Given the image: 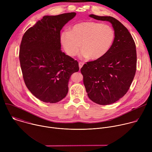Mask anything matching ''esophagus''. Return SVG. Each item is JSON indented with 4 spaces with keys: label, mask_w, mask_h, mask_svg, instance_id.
Masks as SVG:
<instances>
[{
    "label": "esophagus",
    "mask_w": 152,
    "mask_h": 152,
    "mask_svg": "<svg viewBox=\"0 0 152 152\" xmlns=\"http://www.w3.org/2000/svg\"><path fill=\"white\" fill-rule=\"evenodd\" d=\"M83 65V62H79V69H80Z\"/></svg>",
    "instance_id": "1"
}]
</instances>
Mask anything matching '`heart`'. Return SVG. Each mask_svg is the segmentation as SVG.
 <instances>
[{
    "label": "heart",
    "mask_w": 152,
    "mask_h": 152,
    "mask_svg": "<svg viewBox=\"0 0 152 152\" xmlns=\"http://www.w3.org/2000/svg\"><path fill=\"white\" fill-rule=\"evenodd\" d=\"M115 38L113 29L109 25L94 21L79 23L60 35L61 45L71 57L77 55L93 60L100 59L110 50Z\"/></svg>",
    "instance_id": "1"
}]
</instances>
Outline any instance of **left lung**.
I'll return each instance as SVG.
<instances>
[{"label":"left lung","instance_id":"8db88e82","mask_svg":"<svg viewBox=\"0 0 152 152\" xmlns=\"http://www.w3.org/2000/svg\"><path fill=\"white\" fill-rule=\"evenodd\" d=\"M90 17L112 24L115 38L103 57L87 62L80 69L88 96L101 105L115 103L123 97L134 80L137 70V50L135 41L127 29L111 16Z\"/></svg>","mask_w":152,"mask_h":152}]
</instances>
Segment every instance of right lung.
Instances as JSON below:
<instances>
[{
    "mask_svg": "<svg viewBox=\"0 0 152 152\" xmlns=\"http://www.w3.org/2000/svg\"><path fill=\"white\" fill-rule=\"evenodd\" d=\"M76 14L44 16L21 39L19 59L25 85L44 102L54 103L66 97L71 75L79 70L78 62L61 50L60 41L61 29Z\"/></svg>",
    "mask_w": 152,
    "mask_h": 152,
    "instance_id": "add662e5",
    "label": "right lung"
}]
</instances>
